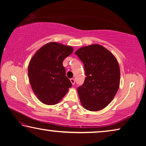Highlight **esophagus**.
<instances>
[{
    "label": "esophagus",
    "instance_id": "obj_1",
    "mask_svg": "<svg viewBox=\"0 0 146 146\" xmlns=\"http://www.w3.org/2000/svg\"><path fill=\"white\" fill-rule=\"evenodd\" d=\"M70 81H71V84H72L73 85L75 84V79H74V78H71L70 79Z\"/></svg>",
    "mask_w": 146,
    "mask_h": 146
}]
</instances>
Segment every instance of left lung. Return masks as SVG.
<instances>
[{"instance_id": "1", "label": "left lung", "mask_w": 146, "mask_h": 146, "mask_svg": "<svg viewBox=\"0 0 146 146\" xmlns=\"http://www.w3.org/2000/svg\"><path fill=\"white\" fill-rule=\"evenodd\" d=\"M83 62L86 77L77 89L80 102L86 110H103L114 98L120 86V71L117 59L100 44L83 46L75 51Z\"/></svg>"}]
</instances>
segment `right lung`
<instances>
[{"instance_id": "add662e5", "label": "right lung", "mask_w": 146, "mask_h": 146, "mask_svg": "<svg viewBox=\"0 0 146 146\" xmlns=\"http://www.w3.org/2000/svg\"><path fill=\"white\" fill-rule=\"evenodd\" d=\"M73 51V47L51 42L36 51L29 61V83L35 95L44 104H56L72 86L62 62Z\"/></svg>"}]
</instances>
